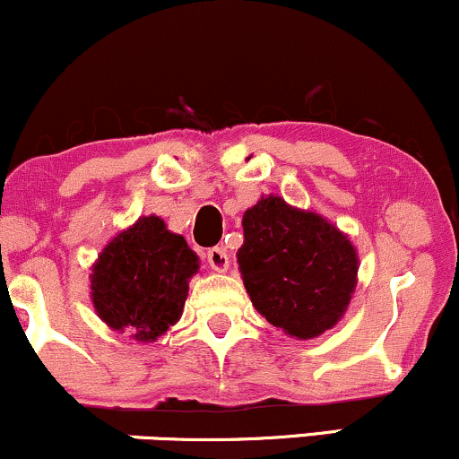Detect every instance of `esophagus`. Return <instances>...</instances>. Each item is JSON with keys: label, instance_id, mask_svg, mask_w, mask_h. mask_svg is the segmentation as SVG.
I'll return each mask as SVG.
<instances>
[{"label": "esophagus", "instance_id": "1", "mask_svg": "<svg viewBox=\"0 0 459 459\" xmlns=\"http://www.w3.org/2000/svg\"><path fill=\"white\" fill-rule=\"evenodd\" d=\"M207 263L215 272H224L230 263L229 252H226L224 247H212V250H207Z\"/></svg>", "mask_w": 459, "mask_h": 459}]
</instances>
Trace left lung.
<instances>
[{"instance_id": "8db88e82", "label": "left lung", "mask_w": 459, "mask_h": 459, "mask_svg": "<svg viewBox=\"0 0 459 459\" xmlns=\"http://www.w3.org/2000/svg\"><path fill=\"white\" fill-rule=\"evenodd\" d=\"M241 224L237 261L263 317L296 339L319 336L343 317L358 273L347 235L278 196L261 198Z\"/></svg>"}]
</instances>
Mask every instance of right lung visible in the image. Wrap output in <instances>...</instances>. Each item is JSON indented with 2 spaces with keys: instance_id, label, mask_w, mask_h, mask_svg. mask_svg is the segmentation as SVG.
<instances>
[{
  "instance_id": "add662e5",
  "label": "right lung",
  "mask_w": 459,
  "mask_h": 459,
  "mask_svg": "<svg viewBox=\"0 0 459 459\" xmlns=\"http://www.w3.org/2000/svg\"><path fill=\"white\" fill-rule=\"evenodd\" d=\"M198 256L157 215L140 218L105 247L91 276L92 304L109 328L155 341L181 317Z\"/></svg>"
}]
</instances>
